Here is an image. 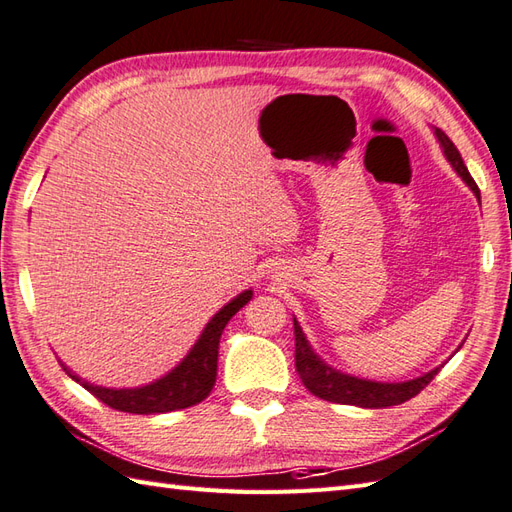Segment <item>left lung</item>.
Returning <instances> with one entry per match:
<instances>
[{"mask_svg": "<svg viewBox=\"0 0 512 512\" xmlns=\"http://www.w3.org/2000/svg\"><path fill=\"white\" fill-rule=\"evenodd\" d=\"M436 141H439L443 154L450 162L452 169L458 173L463 182L469 186L480 199V189L478 184L473 182V178L469 176V171L465 167L463 158H460V152L456 149V145L450 141L443 130L432 128ZM293 328H295V367L299 378H302L306 389L321 397L326 402H334V404H352V406H360V408H386V406H395L402 404L410 397H415L421 389H426L428 382L441 371V367H434L432 371L423 373V376L415 378V380H406V382H376V380H365V378H356L350 376V373H343L339 369L330 367L326 360L321 356H317V352L310 347L306 334L299 326L297 319H293ZM460 350V345H458Z\"/></svg>", "mask_w": 512, "mask_h": 512, "instance_id": "left-lung-1", "label": "left lung"}]
</instances>
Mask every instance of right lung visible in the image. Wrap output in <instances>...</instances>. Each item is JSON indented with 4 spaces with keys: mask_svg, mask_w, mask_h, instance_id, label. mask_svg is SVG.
Here are the masks:
<instances>
[{
    "mask_svg": "<svg viewBox=\"0 0 512 512\" xmlns=\"http://www.w3.org/2000/svg\"><path fill=\"white\" fill-rule=\"evenodd\" d=\"M254 291L247 289L232 297L230 302L217 310L206 323V328L199 334V339L180 363L165 376L134 389H108L97 386L89 380L80 378L60 360V367L67 371L71 380H76L86 391L93 393L97 400H102L110 408L132 415H154V413H171L195 406L210 395L217 380V356H219V339L228 321L252 299Z\"/></svg>",
    "mask_w": 512,
    "mask_h": 512,
    "instance_id": "obj_1",
    "label": "right lung"
}]
</instances>
